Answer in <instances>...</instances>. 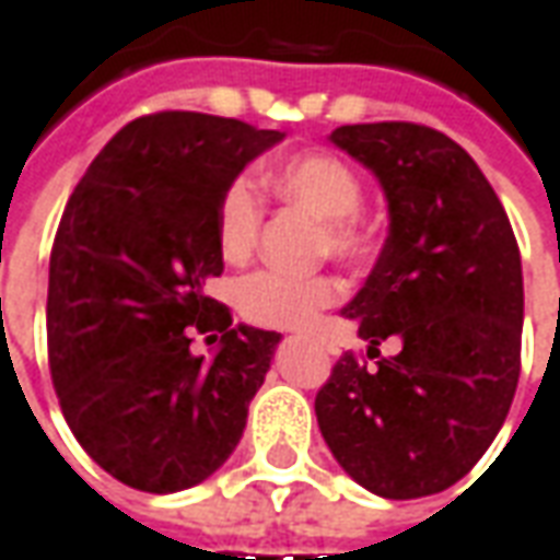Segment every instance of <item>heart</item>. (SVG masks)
Segmentation results:
<instances>
[{
    "instance_id": "1",
    "label": "heart",
    "mask_w": 560,
    "mask_h": 560,
    "mask_svg": "<svg viewBox=\"0 0 560 560\" xmlns=\"http://www.w3.org/2000/svg\"><path fill=\"white\" fill-rule=\"evenodd\" d=\"M268 186L280 198L304 208L319 220V253L335 259L362 261L374 249V229L362 217V177L335 153H299L268 172ZM265 201L259 184L241 174L225 186L217 208V237L225 259H247L259 241ZM343 295L331 273H289L261 268L247 273L235 289L244 319L265 328H301L316 313Z\"/></svg>"
}]
</instances>
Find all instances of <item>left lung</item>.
I'll use <instances>...</instances> for the list:
<instances>
[{
  "instance_id": "left-lung-1",
  "label": "left lung",
  "mask_w": 560,
  "mask_h": 560,
  "mask_svg": "<svg viewBox=\"0 0 560 560\" xmlns=\"http://www.w3.org/2000/svg\"><path fill=\"white\" fill-rule=\"evenodd\" d=\"M380 177L388 237L343 307L368 340L316 392L328 450L359 486L407 501L470 474L510 413L522 371V256L501 198L467 150L422 122L331 132ZM395 339L399 352L380 357Z\"/></svg>"
}]
</instances>
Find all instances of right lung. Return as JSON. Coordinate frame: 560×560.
Wrapping results in <instances>:
<instances>
[{
    "label": "right lung",
    "instance_id": "add662e5",
    "mask_svg": "<svg viewBox=\"0 0 560 560\" xmlns=\"http://www.w3.org/2000/svg\"><path fill=\"white\" fill-rule=\"evenodd\" d=\"M280 138L196 110L147 114L102 147L62 210L50 380L86 455L132 489H192L244 434L280 335L235 328L205 283L223 273V189ZM196 334L221 340L210 363L188 350Z\"/></svg>",
    "mask_w": 560,
    "mask_h": 560
}]
</instances>
